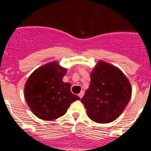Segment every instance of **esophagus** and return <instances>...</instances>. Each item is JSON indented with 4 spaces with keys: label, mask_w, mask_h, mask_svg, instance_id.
I'll use <instances>...</instances> for the list:
<instances>
[{
    "label": "esophagus",
    "mask_w": 151,
    "mask_h": 151,
    "mask_svg": "<svg viewBox=\"0 0 151 151\" xmlns=\"http://www.w3.org/2000/svg\"><path fill=\"white\" fill-rule=\"evenodd\" d=\"M84 94H85V92L83 91H82L80 92L79 94H78V97H80V98H82V97H83V95H84Z\"/></svg>",
    "instance_id": "1"
}]
</instances>
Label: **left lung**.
I'll use <instances>...</instances> for the list:
<instances>
[{"mask_svg": "<svg viewBox=\"0 0 151 151\" xmlns=\"http://www.w3.org/2000/svg\"><path fill=\"white\" fill-rule=\"evenodd\" d=\"M89 88L81 101L89 118L109 123L122 114L132 96L129 80L119 68L101 60L91 73Z\"/></svg>", "mask_w": 151, "mask_h": 151, "instance_id": "obj_1", "label": "left lung"}]
</instances>
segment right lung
Returning <instances> with one entry per match:
<instances>
[{
	"label": "right lung",
	"instance_id": "1",
	"mask_svg": "<svg viewBox=\"0 0 151 151\" xmlns=\"http://www.w3.org/2000/svg\"><path fill=\"white\" fill-rule=\"evenodd\" d=\"M66 72L67 69L53 61L35 69L26 81L25 99L41 119L50 121L62 116L72 103L80 100L70 91V83L63 82Z\"/></svg>",
	"mask_w": 151,
	"mask_h": 151
}]
</instances>
